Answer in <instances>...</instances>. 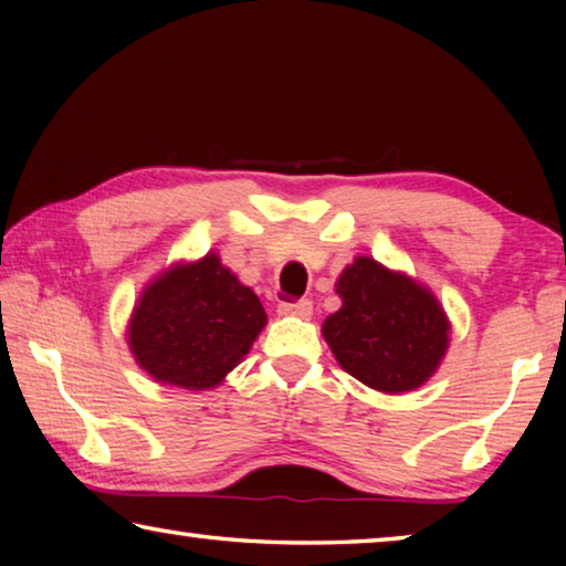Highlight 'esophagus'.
Instances as JSON below:
<instances>
[{
  "label": "esophagus",
  "mask_w": 566,
  "mask_h": 566,
  "mask_svg": "<svg viewBox=\"0 0 566 566\" xmlns=\"http://www.w3.org/2000/svg\"><path fill=\"white\" fill-rule=\"evenodd\" d=\"M280 314H284V317H300V319H310V317H312V302H310V300L282 302V304H280Z\"/></svg>",
  "instance_id": "esophagus-1"
}]
</instances>
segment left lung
<instances>
[{
	"instance_id": "8db88e82",
	"label": "left lung",
	"mask_w": 566,
	"mask_h": 566,
	"mask_svg": "<svg viewBox=\"0 0 566 566\" xmlns=\"http://www.w3.org/2000/svg\"><path fill=\"white\" fill-rule=\"evenodd\" d=\"M342 310L324 322V339L344 371L397 395L424 385L449 347V322L424 286L357 256L337 282Z\"/></svg>"
}]
</instances>
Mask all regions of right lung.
Listing matches in <instances>:
<instances>
[{
	"instance_id": "right-lung-1",
	"label": "right lung",
	"mask_w": 566,
	"mask_h": 566,
	"mask_svg": "<svg viewBox=\"0 0 566 566\" xmlns=\"http://www.w3.org/2000/svg\"><path fill=\"white\" fill-rule=\"evenodd\" d=\"M266 324L262 302L217 254L151 282L129 322L134 359L161 385L212 389Z\"/></svg>"
}]
</instances>
